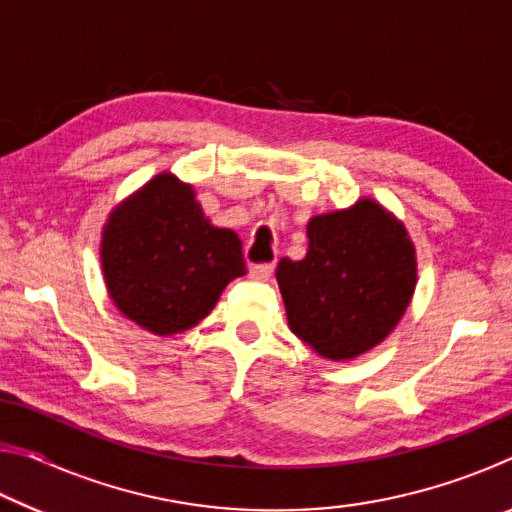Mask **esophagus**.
<instances>
[{"mask_svg": "<svg viewBox=\"0 0 512 512\" xmlns=\"http://www.w3.org/2000/svg\"><path fill=\"white\" fill-rule=\"evenodd\" d=\"M273 264H255V266H250V277H253V280H259V282H266L268 277L273 275Z\"/></svg>", "mask_w": 512, "mask_h": 512, "instance_id": "obj_1", "label": "esophagus"}]
</instances>
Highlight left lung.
I'll return each instance as SVG.
<instances>
[{
    "mask_svg": "<svg viewBox=\"0 0 512 512\" xmlns=\"http://www.w3.org/2000/svg\"><path fill=\"white\" fill-rule=\"evenodd\" d=\"M305 259L277 264L291 332L327 359H354L400 323L415 289L402 223L372 201L314 216Z\"/></svg>",
    "mask_w": 512,
    "mask_h": 512,
    "instance_id": "obj_1",
    "label": "left lung"
}]
</instances>
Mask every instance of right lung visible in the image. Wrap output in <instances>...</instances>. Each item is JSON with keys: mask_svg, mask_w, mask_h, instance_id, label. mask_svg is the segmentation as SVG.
I'll return each instance as SVG.
<instances>
[{"mask_svg": "<svg viewBox=\"0 0 512 512\" xmlns=\"http://www.w3.org/2000/svg\"><path fill=\"white\" fill-rule=\"evenodd\" d=\"M101 264L121 314L160 336L194 327L228 282L246 275L241 239L214 228L192 187L171 173L155 176L110 214Z\"/></svg>", "mask_w": 512, "mask_h": 512, "instance_id": "right-lung-1", "label": "right lung"}]
</instances>
